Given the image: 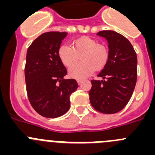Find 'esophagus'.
<instances>
[{
  "label": "esophagus",
  "mask_w": 155,
  "mask_h": 155,
  "mask_svg": "<svg viewBox=\"0 0 155 155\" xmlns=\"http://www.w3.org/2000/svg\"><path fill=\"white\" fill-rule=\"evenodd\" d=\"M77 83H78V84H79V85H80L81 83H83V79H77Z\"/></svg>",
  "instance_id": "obj_1"
}]
</instances>
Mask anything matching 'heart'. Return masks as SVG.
I'll use <instances>...</instances> for the list:
<instances>
[{
    "label": "heart",
    "mask_w": 155,
    "mask_h": 155,
    "mask_svg": "<svg viewBox=\"0 0 155 155\" xmlns=\"http://www.w3.org/2000/svg\"><path fill=\"white\" fill-rule=\"evenodd\" d=\"M72 48L62 45L58 50L59 60L65 67H71L81 55L82 62L70 68L69 75L75 79H82L94 71L105 67L109 60L110 52L105 45L99 44L97 40L84 36L73 40Z\"/></svg>",
    "instance_id": "heart-1"
}]
</instances>
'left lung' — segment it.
Here are the masks:
<instances>
[{"label": "left lung", "mask_w": 155, "mask_h": 155, "mask_svg": "<svg viewBox=\"0 0 155 155\" xmlns=\"http://www.w3.org/2000/svg\"><path fill=\"white\" fill-rule=\"evenodd\" d=\"M97 35L108 41L109 60L98 74L103 80H91L90 104L96 110L106 114L124 108L133 94L137 77V59L131 43L114 31H101Z\"/></svg>", "instance_id": "8db88e82"}]
</instances>
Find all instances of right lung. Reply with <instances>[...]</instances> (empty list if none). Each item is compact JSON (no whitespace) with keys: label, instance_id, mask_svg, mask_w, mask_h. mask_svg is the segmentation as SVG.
I'll list each match as a JSON object with an SVG mask.
<instances>
[{"label":"right lung","instance_id":"add662e5","mask_svg":"<svg viewBox=\"0 0 155 155\" xmlns=\"http://www.w3.org/2000/svg\"><path fill=\"white\" fill-rule=\"evenodd\" d=\"M67 33L49 31L31 44L25 67L26 90L31 107L42 117H61L70 107V96L78 88L74 79H65L67 70L58 56Z\"/></svg>","mask_w":155,"mask_h":155}]
</instances>
